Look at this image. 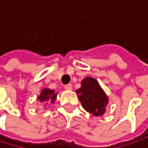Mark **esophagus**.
<instances>
[{"instance_id": "34e87169", "label": "esophagus", "mask_w": 148, "mask_h": 148, "mask_svg": "<svg viewBox=\"0 0 148 148\" xmlns=\"http://www.w3.org/2000/svg\"><path fill=\"white\" fill-rule=\"evenodd\" d=\"M64 88H65L67 91H71V90L73 89V86H72L71 84H68V85H66V86H64Z\"/></svg>"}]
</instances>
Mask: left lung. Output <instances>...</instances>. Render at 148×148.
<instances>
[{"instance_id": "1", "label": "left lung", "mask_w": 148, "mask_h": 148, "mask_svg": "<svg viewBox=\"0 0 148 148\" xmlns=\"http://www.w3.org/2000/svg\"><path fill=\"white\" fill-rule=\"evenodd\" d=\"M76 92L82 107L87 112L96 116L105 113L109 98L96 79L89 76L83 79L81 86Z\"/></svg>"}]
</instances>
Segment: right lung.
Instances as JSON below:
<instances>
[{
    "label": "right lung",
    "instance_id": "right-lung-1",
    "mask_svg": "<svg viewBox=\"0 0 148 148\" xmlns=\"http://www.w3.org/2000/svg\"><path fill=\"white\" fill-rule=\"evenodd\" d=\"M56 97L57 93L55 92V90H51L49 88H44L41 91L38 97L37 98V99L40 103L46 105L48 103H54L55 100L56 99Z\"/></svg>",
    "mask_w": 148,
    "mask_h": 148
}]
</instances>
